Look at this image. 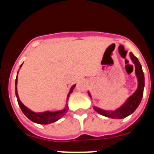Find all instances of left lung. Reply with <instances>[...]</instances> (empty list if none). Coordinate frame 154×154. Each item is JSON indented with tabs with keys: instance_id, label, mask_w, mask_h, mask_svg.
Wrapping results in <instances>:
<instances>
[{
	"instance_id": "left-lung-1",
	"label": "left lung",
	"mask_w": 154,
	"mask_h": 154,
	"mask_svg": "<svg viewBox=\"0 0 154 154\" xmlns=\"http://www.w3.org/2000/svg\"><path fill=\"white\" fill-rule=\"evenodd\" d=\"M130 57L133 63L135 65V74L137 76V82H138L137 90L133 92V95H131L126 99V102L122 106H120L119 108L115 110H105L94 106L93 109H95V111H96L100 115L111 118V119H123L133 113L140 103L143 95L144 74L143 72L142 66L139 62L138 58L134 56L132 52H130ZM88 94H89V97L92 99V96L89 91H88Z\"/></svg>"
}]
</instances>
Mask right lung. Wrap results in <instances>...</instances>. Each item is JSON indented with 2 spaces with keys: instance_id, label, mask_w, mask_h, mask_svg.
I'll use <instances>...</instances> for the list:
<instances>
[{
  "instance_id": "1",
  "label": "right lung",
  "mask_w": 154,
  "mask_h": 154,
  "mask_svg": "<svg viewBox=\"0 0 154 154\" xmlns=\"http://www.w3.org/2000/svg\"><path fill=\"white\" fill-rule=\"evenodd\" d=\"M24 63V62H23ZM23 63L21 64L20 68H21ZM17 75H18V72L17 73V76H16V80H15V95L17 99V103H18L19 106L21 108V111H22L23 113L27 117L30 119L31 121L34 122L35 123H38V124H50V123H55L56 121H58V119H60L61 118L63 117L65 115V113L68 112L69 110V107H68V100H69V96L70 94L73 92V89H75L76 84L73 85L71 87L70 90H69V93H68L67 96V99H66V105H65V108L62 109L61 110H58V111H49V110H47V111H45V112H34L32 110H31L30 109H28V107L25 106L21 101L19 99L18 93H17Z\"/></svg>"
}]
</instances>
